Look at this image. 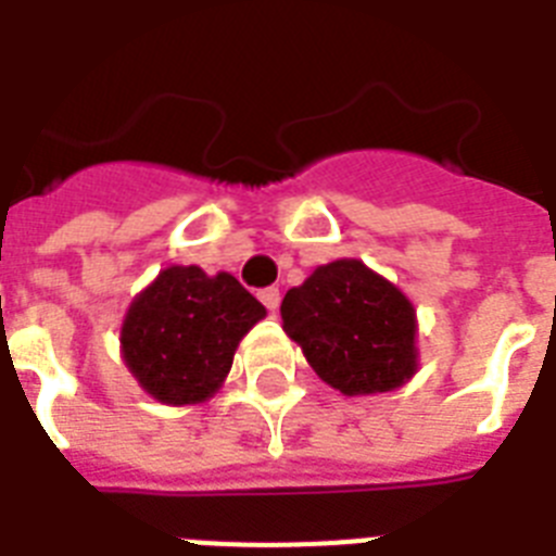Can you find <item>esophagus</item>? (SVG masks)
I'll return each mask as SVG.
<instances>
[{"mask_svg":"<svg viewBox=\"0 0 556 556\" xmlns=\"http://www.w3.org/2000/svg\"><path fill=\"white\" fill-rule=\"evenodd\" d=\"M260 300H262V305L268 308V312H277V308H279V288H262Z\"/></svg>","mask_w":556,"mask_h":556,"instance_id":"1","label":"esophagus"}]
</instances>
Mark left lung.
Instances as JSON below:
<instances>
[{"label":"left lung","instance_id":"obj_1","mask_svg":"<svg viewBox=\"0 0 556 556\" xmlns=\"http://www.w3.org/2000/svg\"><path fill=\"white\" fill-rule=\"evenodd\" d=\"M305 361L343 395L401 387L415 371L413 303L364 262L320 265L279 305Z\"/></svg>","mask_w":556,"mask_h":556}]
</instances>
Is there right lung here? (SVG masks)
<instances>
[{
    "label": "right lung",
    "instance_id": "obj_1",
    "mask_svg": "<svg viewBox=\"0 0 556 556\" xmlns=\"http://www.w3.org/2000/svg\"><path fill=\"white\" fill-rule=\"evenodd\" d=\"M265 305L230 274L190 265L161 270L126 314L121 343L138 383L164 404H195L222 387L239 340Z\"/></svg>",
    "mask_w": 556,
    "mask_h": 556
}]
</instances>
